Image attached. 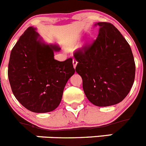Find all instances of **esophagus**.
Masks as SVG:
<instances>
[{
  "mask_svg": "<svg viewBox=\"0 0 146 146\" xmlns=\"http://www.w3.org/2000/svg\"><path fill=\"white\" fill-rule=\"evenodd\" d=\"M72 62H73L74 68H76V64H77V61H76V60H75V59H73Z\"/></svg>",
  "mask_w": 146,
  "mask_h": 146,
  "instance_id": "obj_1",
  "label": "esophagus"
}]
</instances>
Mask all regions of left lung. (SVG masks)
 Returning <instances> with one entry per match:
<instances>
[{
	"mask_svg": "<svg viewBox=\"0 0 146 146\" xmlns=\"http://www.w3.org/2000/svg\"><path fill=\"white\" fill-rule=\"evenodd\" d=\"M96 40L75 52L76 72L82 76L83 89L91 103L109 106L122 102L135 79V65L129 44L115 26L97 23Z\"/></svg>",
	"mask_w": 146,
	"mask_h": 146,
	"instance_id": "obj_1",
	"label": "left lung"
}]
</instances>
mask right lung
I'll return each mask as SVG.
<instances>
[{
	"label": "right lung",
	"mask_w": 146,
	"mask_h": 146,
	"mask_svg": "<svg viewBox=\"0 0 146 146\" xmlns=\"http://www.w3.org/2000/svg\"><path fill=\"white\" fill-rule=\"evenodd\" d=\"M61 50L46 44L36 28L30 27L13 48L8 63V79L14 96L27 109L47 113L60 105L67 81L74 74L72 59L54 60Z\"/></svg>",
	"instance_id": "1"
}]
</instances>
